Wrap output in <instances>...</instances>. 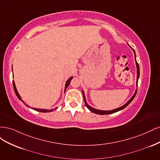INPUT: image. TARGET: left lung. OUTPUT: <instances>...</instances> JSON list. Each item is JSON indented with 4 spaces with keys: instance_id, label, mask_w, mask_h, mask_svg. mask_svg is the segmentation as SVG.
I'll list each match as a JSON object with an SVG mask.
<instances>
[{
    "instance_id": "left-lung-1",
    "label": "left lung",
    "mask_w": 160,
    "mask_h": 160,
    "mask_svg": "<svg viewBox=\"0 0 160 160\" xmlns=\"http://www.w3.org/2000/svg\"><path fill=\"white\" fill-rule=\"evenodd\" d=\"M130 47V46H129ZM131 49H132L134 52V55H135V65H136V68H137V80H136V87H138V79H139V66L138 63L137 62V60H136V55H135V52L134 51L133 49H132V47H131ZM82 93H83V98H84V101H85V105L87 106V108H88L91 112H93L94 113H96V114H99V115H108V114H111V113H115V112H118V111H121L124 108H125L127 107V106L132 102V101H133V99H134V98L135 97V95H136L137 93V88L136 89H135V92H134V94L133 95V96L131 98L129 101H128L126 103H125L123 105H122V107L120 108H116L115 109H113V110H108V111H105V110H99V109H95L93 108H92L91 106H90L88 103H87V101H86V99H85V93L83 90H82Z\"/></svg>"
}]
</instances>
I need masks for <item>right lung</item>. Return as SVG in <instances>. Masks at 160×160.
<instances>
[{
	"instance_id": "right-lung-1",
	"label": "right lung",
	"mask_w": 160,
	"mask_h": 160,
	"mask_svg": "<svg viewBox=\"0 0 160 160\" xmlns=\"http://www.w3.org/2000/svg\"><path fill=\"white\" fill-rule=\"evenodd\" d=\"M73 78V77L72 76H71V77H69V78L67 79V81H66V83H65V89H64V93L65 92V91H66V89L68 88L69 87V84H70V82H71V79ZM12 83H13V88H14V92H15V93H16V95H17V98H18V99L20 100V101H21L22 102L25 104L27 107H28V108H31L29 105H27V103H25V101H23L22 100V98H21V95H19V93H18V91H17V88H16V86H15V83H14V81H12ZM32 109H34V110H35V111H40V112H43V113H47V112H51V111H53L54 110H55L57 108H53V109H39V108H31Z\"/></svg>"
}]
</instances>
